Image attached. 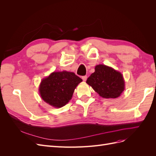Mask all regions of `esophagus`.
Returning a JSON list of instances; mask_svg holds the SVG:
<instances>
[{
  "instance_id": "1",
  "label": "esophagus",
  "mask_w": 156,
  "mask_h": 156,
  "mask_svg": "<svg viewBox=\"0 0 156 156\" xmlns=\"http://www.w3.org/2000/svg\"><path fill=\"white\" fill-rule=\"evenodd\" d=\"M82 79L84 81H86L87 79V75H85V76H83L82 77Z\"/></svg>"
}]
</instances>
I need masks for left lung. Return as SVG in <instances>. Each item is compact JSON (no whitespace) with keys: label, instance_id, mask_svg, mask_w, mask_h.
I'll list each match as a JSON object with an SVG mask.
<instances>
[{"label":"left lung","instance_id":"1","mask_svg":"<svg viewBox=\"0 0 156 156\" xmlns=\"http://www.w3.org/2000/svg\"><path fill=\"white\" fill-rule=\"evenodd\" d=\"M87 83L104 98L119 97L125 88L122 73L103 64L96 66L95 72L87 79Z\"/></svg>","mask_w":156,"mask_h":156}]
</instances>
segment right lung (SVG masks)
Instances as JSON below:
<instances>
[{
    "label": "right lung",
    "instance_id": "add662e5",
    "mask_svg": "<svg viewBox=\"0 0 156 156\" xmlns=\"http://www.w3.org/2000/svg\"><path fill=\"white\" fill-rule=\"evenodd\" d=\"M82 81L73 72H53L42 80L39 92L44 101L54 107L60 108L72 99L74 90Z\"/></svg>",
    "mask_w": 156,
    "mask_h": 156
}]
</instances>
